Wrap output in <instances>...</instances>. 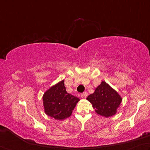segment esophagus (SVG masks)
<instances>
[{
  "mask_svg": "<svg viewBox=\"0 0 150 150\" xmlns=\"http://www.w3.org/2000/svg\"><path fill=\"white\" fill-rule=\"evenodd\" d=\"M88 94L87 92H83V93L82 94V98H87V97H88Z\"/></svg>",
  "mask_w": 150,
  "mask_h": 150,
  "instance_id": "esophagus-1",
  "label": "esophagus"
}]
</instances>
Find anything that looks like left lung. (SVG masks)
Instances as JSON below:
<instances>
[{
    "label": "left lung",
    "instance_id": "obj_1",
    "mask_svg": "<svg viewBox=\"0 0 150 150\" xmlns=\"http://www.w3.org/2000/svg\"><path fill=\"white\" fill-rule=\"evenodd\" d=\"M92 104L97 114L105 117H112L122 101V98L105 81L96 88L95 91L87 98Z\"/></svg>",
    "mask_w": 150,
    "mask_h": 150
}]
</instances>
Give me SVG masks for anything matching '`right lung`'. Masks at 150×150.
I'll return each instance as SVG.
<instances>
[{
	"mask_svg": "<svg viewBox=\"0 0 150 150\" xmlns=\"http://www.w3.org/2000/svg\"><path fill=\"white\" fill-rule=\"evenodd\" d=\"M62 80L46 91L43 96L44 111L56 120H64L71 116L80 99L67 93Z\"/></svg>",
	"mask_w": 150,
	"mask_h": 150,
	"instance_id": "add662e5",
	"label": "right lung"
}]
</instances>
